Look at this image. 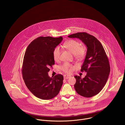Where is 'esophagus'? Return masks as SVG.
Returning a JSON list of instances; mask_svg holds the SVG:
<instances>
[{
	"label": "esophagus",
	"mask_w": 125,
	"mask_h": 125,
	"mask_svg": "<svg viewBox=\"0 0 125 125\" xmlns=\"http://www.w3.org/2000/svg\"><path fill=\"white\" fill-rule=\"evenodd\" d=\"M71 76L69 75H67V74H65L64 75V78L65 79H68L69 77H70Z\"/></svg>",
	"instance_id": "esophagus-1"
}]
</instances>
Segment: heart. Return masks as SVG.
Segmentation results:
<instances>
[{
	"mask_svg": "<svg viewBox=\"0 0 125 125\" xmlns=\"http://www.w3.org/2000/svg\"><path fill=\"white\" fill-rule=\"evenodd\" d=\"M63 47L73 54L74 57L76 59H83L85 55V49L84 47L81 46L80 42L75 40H69L66 42ZM61 54V50L59 47H56L53 52V56L54 59L56 61H59ZM73 65L68 63H65L60 66L61 69L64 72L69 73L71 72V69L73 68Z\"/></svg>",
	"mask_w": 125,
	"mask_h": 125,
	"instance_id": "b5f03b06",
	"label": "heart"
}]
</instances>
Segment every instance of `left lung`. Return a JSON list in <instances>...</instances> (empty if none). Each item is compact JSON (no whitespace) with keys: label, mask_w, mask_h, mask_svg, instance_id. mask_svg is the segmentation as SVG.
<instances>
[{"label":"left lung","mask_w":125,"mask_h":125,"mask_svg":"<svg viewBox=\"0 0 125 125\" xmlns=\"http://www.w3.org/2000/svg\"><path fill=\"white\" fill-rule=\"evenodd\" d=\"M81 40L87 47L85 59L81 72H87L84 78L74 76V87L78 94L90 98L98 94L105 85L110 72L109 59L102 44L95 37L85 32L69 35Z\"/></svg>","instance_id":"left-lung-1"}]
</instances>
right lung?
Wrapping results in <instances>:
<instances>
[{
	"instance_id": "add662e5",
	"label": "right lung",
	"mask_w": 125,
	"mask_h": 125,
	"mask_svg": "<svg viewBox=\"0 0 125 125\" xmlns=\"http://www.w3.org/2000/svg\"><path fill=\"white\" fill-rule=\"evenodd\" d=\"M62 37H38L28 45L22 63V78L34 95L42 100L52 99L59 94L64 77L58 74L50 77L48 72L55 64L54 49L62 41Z\"/></svg>"
}]
</instances>
